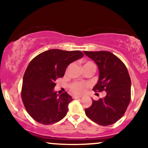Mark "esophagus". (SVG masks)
I'll list each match as a JSON object with an SVG mask.
<instances>
[{"instance_id":"obj_1","label":"esophagus","mask_w":148,"mask_h":148,"mask_svg":"<svg viewBox=\"0 0 148 148\" xmlns=\"http://www.w3.org/2000/svg\"><path fill=\"white\" fill-rule=\"evenodd\" d=\"M82 96H73V99H78V98H81Z\"/></svg>"}]
</instances>
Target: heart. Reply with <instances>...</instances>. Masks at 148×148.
Here are the masks:
<instances>
[{
    "label": "heart",
    "instance_id": "heart-1",
    "mask_svg": "<svg viewBox=\"0 0 148 148\" xmlns=\"http://www.w3.org/2000/svg\"><path fill=\"white\" fill-rule=\"evenodd\" d=\"M94 64V63H92V62H87L85 64L84 66L88 65V64ZM70 88L72 92L75 93V94H82L86 92L87 85L82 82H75V83H73V84L71 85Z\"/></svg>",
    "mask_w": 148,
    "mask_h": 148
}]
</instances>
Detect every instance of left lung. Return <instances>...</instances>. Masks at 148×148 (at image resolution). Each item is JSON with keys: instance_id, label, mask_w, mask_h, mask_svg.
Wrapping results in <instances>:
<instances>
[{"instance_id": "1", "label": "left lung", "mask_w": 148, "mask_h": 148, "mask_svg": "<svg viewBox=\"0 0 148 148\" xmlns=\"http://www.w3.org/2000/svg\"><path fill=\"white\" fill-rule=\"evenodd\" d=\"M84 54L96 62L99 78L93 88L94 92L106 91L104 98L92 99V104L85 109L86 116L102 126L118 121L126 111L131 100L130 76L124 63L108 51L88 52Z\"/></svg>"}]
</instances>
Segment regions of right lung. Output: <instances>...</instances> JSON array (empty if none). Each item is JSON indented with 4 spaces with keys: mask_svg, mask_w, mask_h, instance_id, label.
<instances>
[{
    "mask_svg": "<svg viewBox=\"0 0 148 148\" xmlns=\"http://www.w3.org/2000/svg\"><path fill=\"white\" fill-rule=\"evenodd\" d=\"M84 56L79 50H46L36 56L26 69L21 98L30 116L38 123L51 125L66 116L73 100L67 92L57 94L55 82L64 76L69 64Z\"/></svg>",
    "mask_w": 148,
    "mask_h": 148,
    "instance_id": "right-lung-1",
    "label": "right lung"
}]
</instances>
